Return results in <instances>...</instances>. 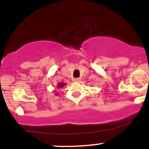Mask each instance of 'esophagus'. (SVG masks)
<instances>
[{
  "label": "esophagus",
  "instance_id": "34e87169",
  "mask_svg": "<svg viewBox=\"0 0 149 149\" xmlns=\"http://www.w3.org/2000/svg\"><path fill=\"white\" fill-rule=\"evenodd\" d=\"M74 81L75 82H79V81H80V78H74Z\"/></svg>",
  "mask_w": 149,
  "mask_h": 149
}]
</instances>
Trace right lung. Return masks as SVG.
Segmentation results:
<instances>
[{
  "label": "right lung",
  "mask_w": 149,
  "mask_h": 149,
  "mask_svg": "<svg viewBox=\"0 0 149 149\" xmlns=\"http://www.w3.org/2000/svg\"><path fill=\"white\" fill-rule=\"evenodd\" d=\"M65 86V84L63 83V82H61V83H59L58 84V86H57V88H62L64 86ZM56 95H57V94H55Z\"/></svg>",
  "instance_id": "obj_1"
}]
</instances>
